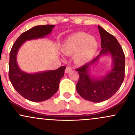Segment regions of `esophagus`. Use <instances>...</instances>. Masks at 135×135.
I'll return each mask as SVG.
<instances>
[{
    "instance_id": "1",
    "label": "esophagus",
    "mask_w": 135,
    "mask_h": 135,
    "mask_svg": "<svg viewBox=\"0 0 135 135\" xmlns=\"http://www.w3.org/2000/svg\"><path fill=\"white\" fill-rule=\"evenodd\" d=\"M72 70V68L69 67V66H66V69H65V73H66V74H68V73L70 72Z\"/></svg>"
}]
</instances>
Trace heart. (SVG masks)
Segmentation results:
<instances>
[{"label": "heart", "mask_w": 135, "mask_h": 135, "mask_svg": "<svg viewBox=\"0 0 135 135\" xmlns=\"http://www.w3.org/2000/svg\"><path fill=\"white\" fill-rule=\"evenodd\" d=\"M98 43L95 37L89 36L87 33L79 32L69 36L63 42L62 51L67 55L77 52L75 61L79 64L87 62L97 52Z\"/></svg>", "instance_id": "heart-1"}]
</instances>
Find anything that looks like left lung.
<instances>
[{
  "label": "left lung",
  "instance_id": "left-lung-1",
  "mask_svg": "<svg viewBox=\"0 0 135 135\" xmlns=\"http://www.w3.org/2000/svg\"><path fill=\"white\" fill-rule=\"evenodd\" d=\"M101 36L102 49L99 55L89 63L76 69L79 79L76 84L79 94L85 100L101 102L108 100L119 90L125 75V55L116 38L98 26ZM110 54L113 61V69L105 76L100 79L91 78L88 70L102 55Z\"/></svg>",
  "mask_w": 135,
  "mask_h": 135
}]
</instances>
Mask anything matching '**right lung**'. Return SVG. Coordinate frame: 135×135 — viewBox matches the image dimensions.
I'll use <instances>...</instances> for the list:
<instances>
[{"mask_svg":"<svg viewBox=\"0 0 135 135\" xmlns=\"http://www.w3.org/2000/svg\"><path fill=\"white\" fill-rule=\"evenodd\" d=\"M55 25L35 26L20 35L9 54V77L12 85L20 95L27 100L39 102L48 100L58 91L61 79L64 76L65 66L55 70L28 74L21 70L17 64L16 56L25 41L44 37L51 32Z\"/></svg>","mask_w":135,"mask_h":135,"instance_id":"1","label":"right lung"}]
</instances>
